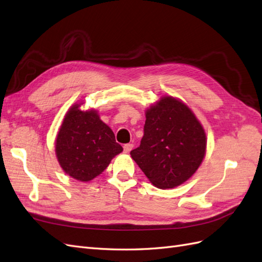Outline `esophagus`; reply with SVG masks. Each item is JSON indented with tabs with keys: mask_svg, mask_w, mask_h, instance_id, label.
Masks as SVG:
<instances>
[{
	"mask_svg": "<svg viewBox=\"0 0 262 262\" xmlns=\"http://www.w3.org/2000/svg\"><path fill=\"white\" fill-rule=\"evenodd\" d=\"M124 152H126V154H128L129 151L133 149V145L132 143H126V145H124Z\"/></svg>",
	"mask_w": 262,
	"mask_h": 262,
	"instance_id": "esophagus-1",
	"label": "esophagus"
}]
</instances>
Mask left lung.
Segmentation results:
<instances>
[{
  "label": "left lung",
  "mask_w": 262,
  "mask_h": 262,
  "mask_svg": "<svg viewBox=\"0 0 262 262\" xmlns=\"http://www.w3.org/2000/svg\"><path fill=\"white\" fill-rule=\"evenodd\" d=\"M204 127L191 110L163 97L146 111L140 146L130 156L156 187L174 188L197 171L206 155Z\"/></svg>",
  "instance_id": "1"
}]
</instances>
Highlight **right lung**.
<instances>
[{"mask_svg": "<svg viewBox=\"0 0 262 262\" xmlns=\"http://www.w3.org/2000/svg\"><path fill=\"white\" fill-rule=\"evenodd\" d=\"M123 151L114 133L95 110L81 111L80 103L66 113L55 141V152L63 171L80 182L102 173Z\"/></svg>", "mask_w": 262, "mask_h": 262, "instance_id": "obj_1", "label": "right lung"}]
</instances>
